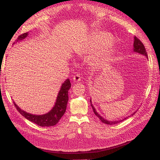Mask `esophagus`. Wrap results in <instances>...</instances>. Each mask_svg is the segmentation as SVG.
Instances as JSON below:
<instances>
[{
    "label": "esophagus",
    "instance_id": "esophagus-1",
    "mask_svg": "<svg viewBox=\"0 0 160 160\" xmlns=\"http://www.w3.org/2000/svg\"><path fill=\"white\" fill-rule=\"evenodd\" d=\"M73 80L74 82H78L81 80V76L80 73H77L73 77Z\"/></svg>",
    "mask_w": 160,
    "mask_h": 160
}]
</instances>
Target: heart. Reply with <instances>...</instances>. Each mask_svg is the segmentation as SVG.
Wrapping results in <instances>:
<instances>
[{"label":"heart","mask_w":160,"mask_h":160,"mask_svg":"<svg viewBox=\"0 0 160 160\" xmlns=\"http://www.w3.org/2000/svg\"><path fill=\"white\" fill-rule=\"evenodd\" d=\"M112 39L113 36L109 32L101 30L96 31L90 37L88 44L78 51V54L82 55L101 48L94 57L92 62L95 65L105 62L110 58L115 49Z\"/></svg>","instance_id":"b5f03b06"}]
</instances>
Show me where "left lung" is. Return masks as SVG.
<instances>
[{"label":"left lung","mask_w":160,"mask_h":160,"mask_svg":"<svg viewBox=\"0 0 160 160\" xmlns=\"http://www.w3.org/2000/svg\"><path fill=\"white\" fill-rule=\"evenodd\" d=\"M133 46H134V48H133V51L134 52H138V53H140V54L141 55H145L147 57V51H146V49L145 48V46L144 44H142V42H141V41L139 40L137 37H136V36H134V44H133ZM91 106L92 108V109H93V112L94 113H95V115L99 118V120L104 123V124H109V125H113V124H118V123H120V122H122L124 121L125 119H126V118H128V117L127 118H125L124 119H122V120H118V121H108L107 120H105L103 118H102L99 113H98L96 110L95 109V108L93 107V105H92L91 103ZM135 113V112H134L133 113H132V115L131 116H133L134 114Z\"/></svg>","instance_id":"left-lung-1"}]
</instances>
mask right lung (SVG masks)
Wrapping results in <instances>:
<instances>
[{
  "label": "right lung",
  "instance_id": "obj_1",
  "mask_svg": "<svg viewBox=\"0 0 160 160\" xmlns=\"http://www.w3.org/2000/svg\"><path fill=\"white\" fill-rule=\"evenodd\" d=\"M28 35V32L21 34L18 36V38L15 40V42H18V41L24 39L27 37ZM15 43V42H14L13 44ZM70 88V81H69V79H67L62 84V85H61V89L59 91L58 95H57V97L55 106L52 108L50 112H48L47 113L43 114V115H33V114L27 113L20 109L15 104V102H13V103L15 105V107L20 113V114H22L27 120L42 127L52 126L57 124L61 117L64 115L65 110H66L68 101V91Z\"/></svg>",
  "mask_w": 160,
  "mask_h": 160
}]
</instances>
